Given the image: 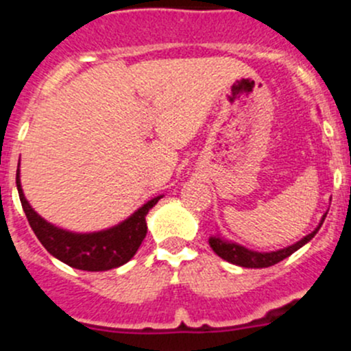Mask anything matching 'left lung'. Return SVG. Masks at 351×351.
Here are the masks:
<instances>
[{
  "instance_id": "left-lung-1",
  "label": "left lung",
  "mask_w": 351,
  "mask_h": 351,
  "mask_svg": "<svg viewBox=\"0 0 351 351\" xmlns=\"http://www.w3.org/2000/svg\"><path fill=\"white\" fill-rule=\"evenodd\" d=\"M326 214L328 212H324V215L321 217L317 228L314 229L311 234L304 236V238L299 239L297 243L290 244V246L287 247H280V250L254 251V250H250V247L243 246V244L239 243L228 241V239L222 238L219 232L208 238V244H210V247L214 250V253L217 254V256H221L222 260L229 261V263L238 265V267H244V268H267V267H271V265L278 263V261L285 260V258H289L290 254L295 253L297 250H300L304 244L309 243L311 239L316 236V232L319 231L321 226H323L324 219H326Z\"/></svg>"
}]
</instances>
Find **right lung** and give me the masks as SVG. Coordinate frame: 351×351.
<instances>
[{
  "label": "right lung",
  "instance_id": "obj_1",
  "mask_svg": "<svg viewBox=\"0 0 351 351\" xmlns=\"http://www.w3.org/2000/svg\"><path fill=\"white\" fill-rule=\"evenodd\" d=\"M16 189L28 224L42 246L62 263L84 271H107L125 265L146 238L147 212L162 198V195L151 198L125 221L112 228L95 232H74L51 224L32 208L20 182V162L16 169Z\"/></svg>",
  "mask_w": 351,
  "mask_h": 351
}]
</instances>
